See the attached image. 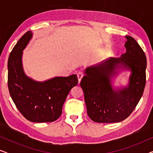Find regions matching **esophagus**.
Instances as JSON below:
<instances>
[{
	"mask_svg": "<svg viewBox=\"0 0 153 153\" xmlns=\"http://www.w3.org/2000/svg\"><path fill=\"white\" fill-rule=\"evenodd\" d=\"M83 76V73L82 72H79L77 73V77H78V80H79V83H80V81L82 79V77Z\"/></svg>",
	"mask_w": 153,
	"mask_h": 153,
	"instance_id": "1",
	"label": "esophagus"
}]
</instances>
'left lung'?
Here are the masks:
<instances>
[{
  "instance_id": "8db88e82",
  "label": "left lung",
  "mask_w": 153,
  "mask_h": 153,
  "mask_svg": "<svg viewBox=\"0 0 153 153\" xmlns=\"http://www.w3.org/2000/svg\"><path fill=\"white\" fill-rule=\"evenodd\" d=\"M125 37L126 53L87 68L81 79L80 85L84 93L87 114L94 122L113 123L124 120L143 95L146 82V56L132 37ZM118 64L131 69L132 74L129 86L115 91L110 85V77L115 74Z\"/></svg>"
}]
</instances>
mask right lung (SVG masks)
<instances>
[{
  "instance_id": "obj_1",
  "label": "right lung",
  "mask_w": 153,
  "mask_h": 153,
  "mask_svg": "<svg viewBox=\"0 0 153 153\" xmlns=\"http://www.w3.org/2000/svg\"><path fill=\"white\" fill-rule=\"evenodd\" d=\"M32 33L28 31L19 39L10 54L7 62V85L16 108L28 120L34 123L53 122L61 115L69 92L78 83L76 74L55 77L37 82L27 77L22 68V51Z\"/></svg>"
}]
</instances>
